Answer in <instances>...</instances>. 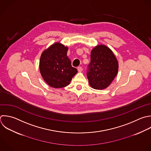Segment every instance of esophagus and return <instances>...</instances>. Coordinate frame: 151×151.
<instances>
[{
	"label": "esophagus",
	"instance_id": "obj_1",
	"mask_svg": "<svg viewBox=\"0 0 151 151\" xmlns=\"http://www.w3.org/2000/svg\"><path fill=\"white\" fill-rule=\"evenodd\" d=\"M77 70H78V71L79 72H81V71H82V70H83V68H82V67H78Z\"/></svg>",
	"mask_w": 151,
	"mask_h": 151
}]
</instances>
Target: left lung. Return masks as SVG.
<instances>
[{"label": "left lung", "mask_w": 151, "mask_h": 151, "mask_svg": "<svg viewBox=\"0 0 151 151\" xmlns=\"http://www.w3.org/2000/svg\"><path fill=\"white\" fill-rule=\"evenodd\" d=\"M91 61L87 76L90 86L97 90L107 88L117 74L119 64L112 51L104 45H99L91 52Z\"/></svg>", "instance_id": "1"}]
</instances>
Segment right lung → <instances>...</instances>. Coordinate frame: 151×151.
<instances>
[{
  "instance_id": "1",
  "label": "right lung",
  "mask_w": 151,
  "mask_h": 151,
  "mask_svg": "<svg viewBox=\"0 0 151 151\" xmlns=\"http://www.w3.org/2000/svg\"><path fill=\"white\" fill-rule=\"evenodd\" d=\"M68 48L57 42L41 54L40 61L41 74L45 82L54 88L68 86L77 70L71 66L67 55Z\"/></svg>"
}]
</instances>
